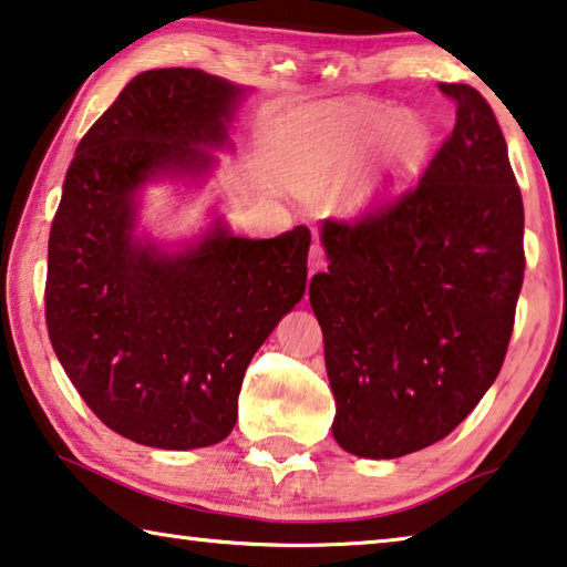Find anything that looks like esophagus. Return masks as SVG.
Instances as JSON below:
<instances>
[{
	"label": "esophagus",
	"instance_id": "1",
	"mask_svg": "<svg viewBox=\"0 0 567 567\" xmlns=\"http://www.w3.org/2000/svg\"><path fill=\"white\" fill-rule=\"evenodd\" d=\"M326 267V249H322L320 241L310 247V275L318 272V269Z\"/></svg>",
	"mask_w": 567,
	"mask_h": 567
}]
</instances>
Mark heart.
Here are the masks:
<instances>
[{"instance_id":"heart-1","label":"heart","mask_w":567,"mask_h":567,"mask_svg":"<svg viewBox=\"0 0 567 567\" xmlns=\"http://www.w3.org/2000/svg\"><path fill=\"white\" fill-rule=\"evenodd\" d=\"M385 142V166L393 176H406L416 171L429 154L431 133L416 118H399L393 111H368L350 118L343 128L332 133L328 143V161L336 168L353 166L368 151Z\"/></svg>"}]
</instances>
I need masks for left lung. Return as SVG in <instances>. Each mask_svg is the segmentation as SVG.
Returning <instances> with one entry per match:
<instances>
[{
	"label": "left lung",
	"mask_w": 567,
	"mask_h": 567,
	"mask_svg": "<svg viewBox=\"0 0 567 567\" xmlns=\"http://www.w3.org/2000/svg\"><path fill=\"white\" fill-rule=\"evenodd\" d=\"M456 123L416 184L322 224L310 282L350 454L396 460L470 416L505 363L525 277L523 194L489 103L439 83Z\"/></svg>",
	"instance_id": "1"
}]
</instances>
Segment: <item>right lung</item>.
Instances as JSON below:
<instances>
[{
    "mask_svg": "<svg viewBox=\"0 0 567 567\" xmlns=\"http://www.w3.org/2000/svg\"><path fill=\"white\" fill-rule=\"evenodd\" d=\"M241 93L194 68L148 70L78 143L50 227L44 320L87 409L158 449L229 436L245 371L308 282L310 229L219 227L182 257L133 241V194L158 171H202Z\"/></svg>",
    "mask_w": 567,
    "mask_h": 567,
    "instance_id": "add662e5",
    "label": "right lung"
}]
</instances>
